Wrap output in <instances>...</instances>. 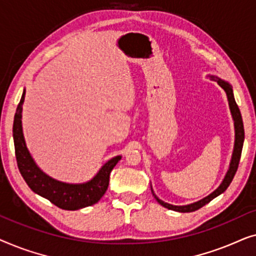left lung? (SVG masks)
<instances>
[{
    "label": "left lung",
    "instance_id": "1",
    "mask_svg": "<svg viewBox=\"0 0 256 256\" xmlns=\"http://www.w3.org/2000/svg\"><path fill=\"white\" fill-rule=\"evenodd\" d=\"M210 78L214 82H218V85L222 87V88L226 92L227 96V100H228V106H230V114H232L233 121H234V132H236V140H234V148H233V154H232V158H230V163L228 166V170L224 177V180L222 182V184L219 185L218 188H216L212 194H210L208 196H206L205 198L200 199V200L192 202V204L188 205H171L169 202H166L157 197V196L154 194V190L152 188V196L155 197V199L157 200L158 204H160L164 208L168 210H172V211L176 212H182V213H186V212H194L197 211L202 206L208 204L212 199H214L216 197H218L219 194H224L226 191V188L230 186V182L233 180L234 174H236L238 166H239V162H240V157H241V152H242V146H244V122H242V118H241V113L239 107L236 102V99H234V94H233V88L230 86V82H225V80L218 78V76H210Z\"/></svg>",
    "mask_w": 256,
    "mask_h": 256
}]
</instances>
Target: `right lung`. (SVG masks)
<instances>
[{"mask_svg": "<svg viewBox=\"0 0 256 256\" xmlns=\"http://www.w3.org/2000/svg\"><path fill=\"white\" fill-rule=\"evenodd\" d=\"M26 98V90L17 106L14 118L12 136L15 144V154L20 172L34 194L50 200L59 208L76 211L87 206L94 205L107 191L110 184V174L113 168L121 160V155L115 156L104 164L92 180L85 183L72 184L54 180L40 170L26 148L22 128V110Z\"/></svg>", "mask_w": 256, "mask_h": 256, "instance_id": "1", "label": "right lung"}]
</instances>
